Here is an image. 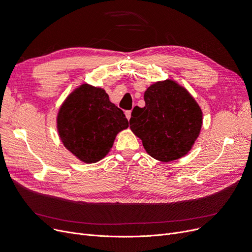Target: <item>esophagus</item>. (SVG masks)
Segmentation results:
<instances>
[{
    "instance_id": "34e87169",
    "label": "esophagus",
    "mask_w": 252,
    "mask_h": 252,
    "mask_svg": "<svg viewBox=\"0 0 252 252\" xmlns=\"http://www.w3.org/2000/svg\"><path fill=\"white\" fill-rule=\"evenodd\" d=\"M126 118H127V121H129V118H130V116H131V111H130V110L126 111Z\"/></svg>"
}]
</instances>
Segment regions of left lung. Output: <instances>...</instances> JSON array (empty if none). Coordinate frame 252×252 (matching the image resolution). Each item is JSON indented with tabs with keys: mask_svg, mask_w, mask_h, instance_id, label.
<instances>
[{
	"mask_svg": "<svg viewBox=\"0 0 252 252\" xmlns=\"http://www.w3.org/2000/svg\"><path fill=\"white\" fill-rule=\"evenodd\" d=\"M145 106L131 112L129 126L147 153L160 161L186 155L202 126V112L189 93L173 81L156 83L144 94Z\"/></svg>",
	"mask_w": 252,
	"mask_h": 252,
	"instance_id": "1",
	"label": "left lung"
}]
</instances>
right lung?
Instances as JSON below:
<instances>
[{
	"label": "right lung",
	"instance_id": "1",
	"mask_svg": "<svg viewBox=\"0 0 252 252\" xmlns=\"http://www.w3.org/2000/svg\"><path fill=\"white\" fill-rule=\"evenodd\" d=\"M60 138L71 153L97 162L111 149L118 131L128 126L123 110L100 88L83 85L66 99L57 118Z\"/></svg>",
	"mask_w": 252,
	"mask_h": 252
}]
</instances>
